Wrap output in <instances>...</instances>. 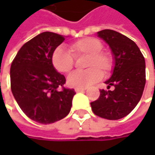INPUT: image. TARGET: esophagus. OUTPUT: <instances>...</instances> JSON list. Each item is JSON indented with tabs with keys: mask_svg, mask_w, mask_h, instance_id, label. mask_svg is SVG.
<instances>
[{
	"mask_svg": "<svg viewBox=\"0 0 155 155\" xmlns=\"http://www.w3.org/2000/svg\"><path fill=\"white\" fill-rule=\"evenodd\" d=\"M84 91H85V89H75V91L76 92H82Z\"/></svg>",
	"mask_w": 155,
	"mask_h": 155,
	"instance_id": "obj_1",
	"label": "esophagus"
}]
</instances>
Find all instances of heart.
I'll return each mask as SVG.
<instances>
[{
    "label": "heart",
    "instance_id": "b5f03b06",
    "mask_svg": "<svg viewBox=\"0 0 155 155\" xmlns=\"http://www.w3.org/2000/svg\"><path fill=\"white\" fill-rule=\"evenodd\" d=\"M102 43L95 38H84L70 44L69 50L57 47L52 54L54 68L61 74L70 73L74 64V57L87 55L85 72H76L69 75L67 83L75 89H85L101 78V72L108 73L113 67V57L108 52L101 51Z\"/></svg>",
    "mask_w": 155,
    "mask_h": 155
}]
</instances>
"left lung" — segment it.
<instances>
[{
  "label": "left lung",
  "mask_w": 155,
  "mask_h": 155,
  "mask_svg": "<svg viewBox=\"0 0 155 155\" xmlns=\"http://www.w3.org/2000/svg\"><path fill=\"white\" fill-rule=\"evenodd\" d=\"M111 50L114 59L112 75L105 81L113 91L100 90L99 99L91 102L96 116L117 120L128 115L139 102L145 85V62L139 47L127 37L111 30L99 31Z\"/></svg>",
  "instance_id": "left-lung-1"
}]
</instances>
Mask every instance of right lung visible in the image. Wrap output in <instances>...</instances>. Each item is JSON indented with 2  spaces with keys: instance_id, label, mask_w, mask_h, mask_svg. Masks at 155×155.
Returning <instances> with one entry per match:
<instances>
[{
  "instance_id": "1",
  "label": "right lung",
  "mask_w": 155,
  "mask_h": 155,
  "mask_svg": "<svg viewBox=\"0 0 155 155\" xmlns=\"http://www.w3.org/2000/svg\"><path fill=\"white\" fill-rule=\"evenodd\" d=\"M64 40L56 33H40L21 47L11 66V88L18 105L41 124L61 120L72 108L75 91L64 88L65 77L51 62L53 52Z\"/></svg>"
}]
</instances>
